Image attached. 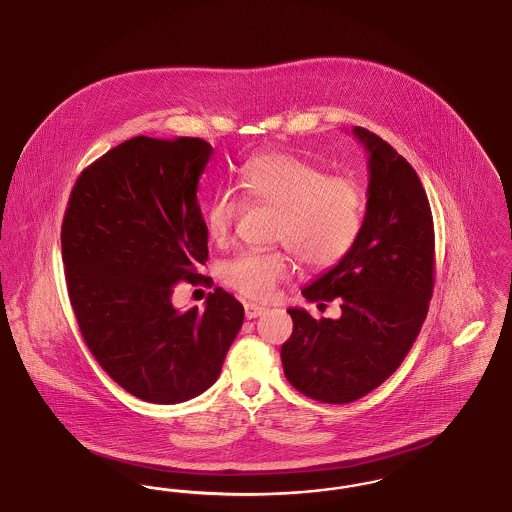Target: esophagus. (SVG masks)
Here are the masks:
<instances>
[{
  "label": "esophagus",
  "instance_id": "esophagus-1",
  "mask_svg": "<svg viewBox=\"0 0 512 512\" xmlns=\"http://www.w3.org/2000/svg\"><path fill=\"white\" fill-rule=\"evenodd\" d=\"M265 313V307L263 305H257V303H245V318H257L261 317Z\"/></svg>",
  "mask_w": 512,
  "mask_h": 512
}]
</instances>
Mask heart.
Segmentation results:
<instances>
[{
  "label": "heart",
  "instance_id": "heart-1",
  "mask_svg": "<svg viewBox=\"0 0 512 512\" xmlns=\"http://www.w3.org/2000/svg\"><path fill=\"white\" fill-rule=\"evenodd\" d=\"M236 186L245 199L278 211L272 238L288 245L305 267L338 265L361 234L365 217L361 186L345 176H326L301 157L280 151L253 155L238 172ZM238 213L236 195H215L203 217L209 238L224 244ZM292 268L288 249L244 251L222 267V280L251 299H268Z\"/></svg>",
  "mask_w": 512,
  "mask_h": 512
}]
</instances>
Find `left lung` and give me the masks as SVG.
Here are the masks:
<instances>
[{"label": "left lung", "instance_id": "obj_1", "mask_svg": "<svg viewBox=\"0 0 512 512\" xmlns=\"http://www.w3.org/2000/svg\"><path fill=\"white\" fill-rule=\"evenodd\" d=\"M368 153L361 234L332 270L301 293L340 299L341 317L290 309L293 332L280 357L288 382L320 403L365 397L403 363L428 315L434 292V219L418 174L405 157L363 126L353 128Z\"/></svg>", "mask_w": 512, "mask_h": 512}]
</instances>
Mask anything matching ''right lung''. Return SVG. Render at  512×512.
<instances>
[{
  "instance_id": "right-lung-1",
  "label": "right lung",
  "mask_w": 512,
  "mask_h": 512,
  "mask_svg": "<svg viewBox=\"0 0 512 512\" xmlns=\"http://www.w3.org/2000/svg\"><path fill=\"white\" fill-rule=\"evenodd\" d=\"M213 147L201 138L136 136L80 172L61 226L74 317L99 366L147 403L211 388L244 322L222 288L205 311H178V282H209L197 184Z\"/></svg>"
}]
</instances>
